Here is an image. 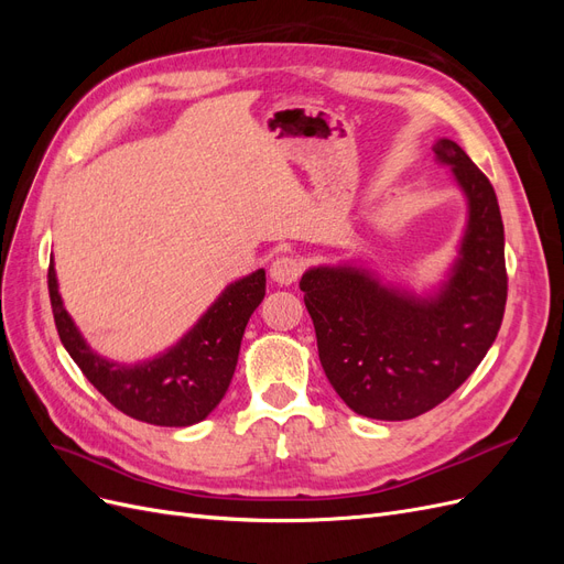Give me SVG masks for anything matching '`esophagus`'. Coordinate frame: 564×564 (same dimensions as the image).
<instances>
[{
    "label": "esophagus",
    "mask_w": 564,
    "mask_h": 564,
    "mask_svg": "<svg viewBox=\"0 0 564 564\" xmlns=\"http://www.w3.org/2000/svg\"><path fill=\"white\" fill-rule=\"evenodd\" d=\"M301 272H303V263H301L299 256H294V253H282L270 265V278L275 280L278 284L296 282L301 278Z\"/></svg>",
    "instance_id": "1"
}]
</instances>
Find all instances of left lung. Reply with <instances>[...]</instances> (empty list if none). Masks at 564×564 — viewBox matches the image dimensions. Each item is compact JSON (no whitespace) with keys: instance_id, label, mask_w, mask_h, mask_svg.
Listing matches in <instances>:
<instances>
[{"instance_id":"8db88e82","label":"left lung","mask_w":564,"mask_h":564,"mask_svg":"<svg viewBox=\"0 0 564 564\" xmlns=\"http://www.w3.org/2000/svg\"><path fill=\"white\" fill-rule=\"evenodd\" d=\"M470 204L460 259L442 292L421 301L355 268H315L301 278L329 383L352 412L414 419L445 402L497 338L508 296L503 220L489 178L454 141L435 145Z\"/></svg>"}]
</instances>
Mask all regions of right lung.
<instances>
[{
  "instance_id": "add662e5",
  "label": "right lung",
  "mask_w": 564,
  "mask_h": 564,
  "mask_svg": "<svg viewBox=\"0 0 564 564\" xmlns=\"http://www.w3.org/2000/svg\"><path fill=\"white\" fill-rule=\"evenodd\" d=\"M46 278L61 344L84 377L119 412L152 425H193L209 416L230 386L247 322L265 296V272L256 270L230 284L176 348L158 360L122 367L84 344L61 303L54 263Z\"/></svg>"
}]
</instances>
